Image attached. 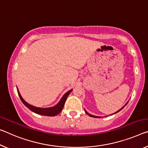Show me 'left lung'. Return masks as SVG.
Here are the masks:
<instances>
[{
    "label": "left lung",
    "instance_id": "left-lung-1",
    "mask_svg": "<svg viewBox=\"0 0 148 148\" xmlns=\"http://www.w3.org/2000/svg\"><path fill=\"white\" fill-rule=\"evenodd\" d=\"M126 104H127V103H126ZM123 108H124V107H123V108H122V109H121L120 110H119V111H117L116 112H119V111H121V110H122V109H123ZM85 112H86V114H88V115H89V116H91V117H97V116H93V115H91V114H89V113H88V112H87V111H86V110H85ZM115 113H116V112H115Z\"/></svg>",
    "mask_w": 148,
    "mask_h": 148
}]
</instances>
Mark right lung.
Listing matches in <instances>:
<instances>
[{"label":"right lung","mask_w":148,"mask_h":148,"mask_svg":"<svg viewBox=\"0 0 148 148\" xmlns=\"http://www.w3.org/2000/svg\"><path fill=\"white\" fill-rule=\"evenodd\" d=\"M18 90V95H19V97L20 98L21 101H22V102L28 108V109L31 110L32 111L36 112L37 114H41V115H44V116H56L61 112L63 107H64V105L66 100L67 99V97L70 94V93L72 91V90H71L66 93L65 94L63 95V97H62V99H60L59 103H58L57 105H56L55 107H50V108H39V107L32 106V105L28 104L27 102H25L22 97V96H21V95L20 94L18 90Z\"/></svg>","instance_id":"obj_1"}]
</instances>
